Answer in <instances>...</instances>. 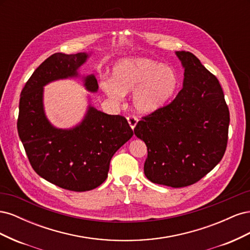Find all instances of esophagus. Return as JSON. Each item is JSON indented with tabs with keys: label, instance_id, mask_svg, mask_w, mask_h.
<instances>
[{
	"label": "esophagus",
	"instance_id": "esophagus-1",
	"mask_svg": "<svg viewBox=\"0 0 250 250\" xmlns=\"http://www.w3.org/2000/svg\"><path fill=\"white\" fill-rule=\"evenodd\" d=\"M127 121H128V124H129V126L132 128V129H134V127L138 124L139 119L134 116H128Z\"/></svg>",
	"mask_w": 250,
	"mask_h": 250
}]
</instances>
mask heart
<instances>
[{"label":"heart","instance_id":"heart-1","mask_svg":"<svg viewBox=\"0 0 250 250\" xmlns=\"http://www.w3.org/2000/svg\"><path fill=\"white\" fill-rule=\"evenodd\" d=\"M177 85V74L172 67L142 57L121 59L112 69V80L101 81L102 90L116 103L133 92V106L144 115L162 108L175 94Z\"/></svg>","mask_w":250,"mask_h":250}]
</instances>
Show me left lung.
<instances>
[{"label": "left lung", "instance_id": "1", "mask_svg": "<svg viewBox=\"0 0 250 250\" xmlns=\"http://www.w3.org/2000/svg\"><path fill=\"white\" fill-rule=\"evenodd\" d=\"M185 74L178 95L167 106L144 117L134 134L145 142L146 177L183 188L197 183L222 160L229 110L220 83L191 52L176 51Z\"/></svg>", "mask_w": 250, "mask_h": 250}]
</instances>
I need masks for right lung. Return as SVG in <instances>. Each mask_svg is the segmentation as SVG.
<instances>
[{
  "instance_id": "add662e5",
  "label": "right lung",
  "mask_w": 250,
  "mask_h": 250,
  "mask_svg": "<svg viewBox=\"0 0 250 250\" xmlns=\"http://www.w3.org/2000/svg\"><path fill=\"white\" fill-rule=\"evenodd\" d=\"M87 53H55L37 67L21 93L18 131L33 170L49 183L65 190L84 192L107 178L112 155L133 131L127 120L107 115L88 105L84 118L70 129L53 126L43 109V86L78 77ZM88 92L96 93L94 75L83 77Z\"/></svg>"
}]
</instances>
